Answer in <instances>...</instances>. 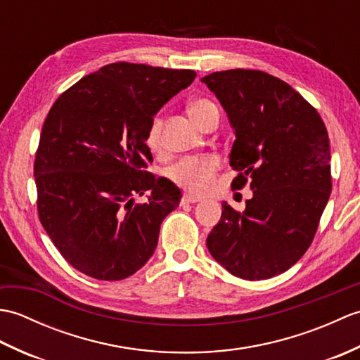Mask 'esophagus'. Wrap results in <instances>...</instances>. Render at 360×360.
<instances>
[{
    "label": "esophagus",
    "instance_id": "esophagus-1",
    "mask_svg": "<svg viewBox=\"0 0 360 360\" xmlns=\"http://www.w3.org/2000/svg\"><path fill=\"white\" fill-rule=\"evenodd\" d=\"M200 201V198L198 196H192V195H184L181 198V205H186V204H195Z\"/></svg>",
    "mask_w": 360,
    "mask_h": 360
}]
</instances>
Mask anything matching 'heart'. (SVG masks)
Instances as JSON below:
<instances>
[{
    "label": "heart",
    "mask_w": 360,
    "mask_h": 360,
    "mask_svg": "<svg viewBox=\"0 0 360 360\" xmlns=\"http://www.w3.org/2000/svg\"><path fill=\"white\" fill-rule=\"evenodd\" d=\"M188 112L195 120V124L201 128L212 116L219 114L217 105L209 98H196L188 105ZM160 131H162V120L159 116L153 117L147 131V145L153 151H158L160 148ZM219 165L221 162L217 155L193 156L179 160L178 164H174L168 170L167 174L170 181L181 188L193 195H202L210 190L217 172L219 170Z\"/></svg>",
    "instance_id": "heart-1"
}]
</instances>
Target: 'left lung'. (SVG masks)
Here are the masks:
<instances>
[{"label": "left lung", "mask_w": 360, "mask_h": 360, "mask_svg": "<svg viewBox=\"0 0 360 360\" xmlns=\"http://www.w3.org/2000/svg\"><path fill=\"white\" fill-rule=\"evenodd\" d=\"M235 129L232 188L250 181L246 210L223 202L207 236L212 257L235 277L264 280L288 271L311 246L331 195L330 137L317 110L274 75L255 70L201 79Z\"/></svg>", "instance_id": "obj_1"}]
</instances>
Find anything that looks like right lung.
Returning <instances> with one entry per match:
<instances>
[{
    "label": "right lung",
    "instance_id": "right-lung-1",
    "mask_svg": "<svg viewBox=\"0 0 360 360\" xmlns=\"http://www.w3.org/2000/svg\"><path fill=\"white\" fill-rule=\"evenodd\" d=\"M195 77L192 70L117 62L85 75L51 106L34 162L38 218L82 274L124 280L155 252L181 192L148 172L147 131ZM145 191L149 201L136 205Z\"/></svg>",
    "mask_w": 360,
    "mask_h": 360
}]
</instances>
